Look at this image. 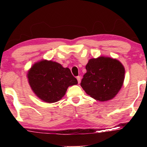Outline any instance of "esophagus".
<instances>
[{
	"instance_id": "34e87169",
	"label": "esophagus",
	"mask_w": 147,
	"mask_h": 147,
	"mask_svg": "<svg viewBox=\"0 0 147 147\" xmlns=\"http://www.w3.org/2000/svg\"><path fill=\"white\" fill-rule=\"evenodd\" d=\"M77 81H78V83L79 84L81 82V77H80V76H78V77H77Z\"/></svg>"
}]
</instances>
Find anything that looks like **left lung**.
Listing matches in <instances>:
<instances>
[{
  "label": "left lung",
  "mask_w": 147,
  "mask_h": 147,
  "mask_svg": "<svg viewBox=\"0 0 147 147\" xmlns=\"http://www.w3.org/2000/svg\"><path fill=\"white\" fill-rule=\"evenodd\" d=\"M81 86L88 95L100 102L114 98L122 88L125 69L121 62L110 57L91 59L86 65Z\"/></svg>",
  "instance_id": "1"
}]
</instances>
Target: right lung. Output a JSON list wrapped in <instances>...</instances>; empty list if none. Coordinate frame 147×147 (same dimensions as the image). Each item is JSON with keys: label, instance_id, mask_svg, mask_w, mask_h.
Returning a JSON list of instances; mask_svg holds the SVG:
<instances>
[{"label": "right lung", "instance_id": "right-lung-1", "mask_svg": "<svg viewBox=\"0 0 147 147\" xmlns=\"http://www.w3.org/2000/svg\"><path fill=\"white\" fill-rule=\"evenodd\" d=\"M28 82L35 95L43 102H58L70 86L78 84L68 68L52 61L34 63L28 73Z\"/></svg>", "mask_w": 147, "mask_h": 147}]
</instances>
